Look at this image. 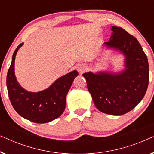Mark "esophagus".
Here are the masks:
<instances>
[{
	"instance_id": "esophagus-1",
	"label": "esophagus",
	"mask_w": 154,
	"mask_h": 154,
	"mask_svg": "<svg viewBox=\"0 0 154 154\" xmlns=\"http://www.w3.org/2000/svg\"><path fill=\"white\" fill-rule=\"evenodd\" d=\"M77 69H78V71H79V73H83L84 71H85V69H86V66L85 64H79V66H78V67H77Z\"/></svg>"
}]
</instances>
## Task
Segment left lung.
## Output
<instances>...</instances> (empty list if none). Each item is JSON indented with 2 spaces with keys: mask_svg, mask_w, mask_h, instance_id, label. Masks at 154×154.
<instances>
[{
  "mask_svg": "<svg viewBox=\"0 0 154 154\" xmlns=\"http://www.w3.org/2000/svg\"><path fill=\"white\" fill-rule=\"evenodd\" d=\"M111 29L112 35L104 45L123 54L125 69L120 72L90 71L83 76L97 109L119 116L133 109L144 97L149 85V63L136 38L121 27Z\"/></svg>",
  "mask_w": 154,
  "mask_h": 154,
  "instance_id": "obj_1",
  "label": "left lung"
}]
</instances>
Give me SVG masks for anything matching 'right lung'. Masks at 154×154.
<instances>
[{"label": "right lung", "mask_w": 154, "mask_h": 154, "mask_svg": "<svg viewBox=\"0 0 154 154\" xmlns=\"http://www.w3.org/2000/svg\"><path fill=\"white\" fill-rule=\"evenodd\" d=\"M23 45H18L12 55L8 69L7 88L11 104L18 114L36 123H45L60 117L66 106V97L78 73L76 70L57 79L49 88L38 92H29L17 81L14 75V60L17 52Z\"/></svg>", "instance_id": "obj_1"}]
</instances>
